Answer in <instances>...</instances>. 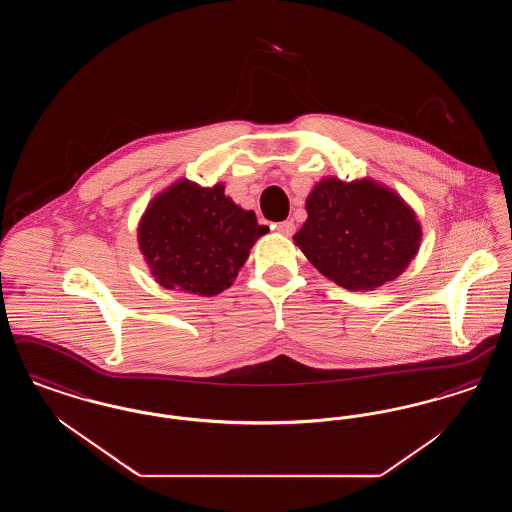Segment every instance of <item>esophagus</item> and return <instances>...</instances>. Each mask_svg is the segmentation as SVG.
<instances>
[{
	"label": "esophagus",
	"mask_w": 512,
	"mask_h": 512,
	"mask_svg": "<svg viewBox=\"0 0 512 512\" xmlns=\"http://www.w3.org/2000/svg\"><path fill=\"white\" fill-rule=\"evenodd\" d=\"M274 228H276L282 236H292L293 232H295V224H293V220H282V222L274 224Z\"/></svg>",
	"instance_id": "obj_1"
}]
</instances>
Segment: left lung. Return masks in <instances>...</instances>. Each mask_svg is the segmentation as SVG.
Returning <instances> with one entry per match:
<instances>
[{
	"label": "left lung",
	"mask_w": 512,
	"mask_h": 512,
	"mask_svg": "<svg viewBox=\"0 0 512 512\" xmlns=\"http://www.w3.org/2000/svg\"><path fill=\"white\" fill-rule=\"evenodd\" d=\"M305 207L309 219L293 240L318 272L345 290H374L395 280L418 251L413 211L370 180H322Z\"/></svg>",
	"instance_id": "1"
}]
</instances>
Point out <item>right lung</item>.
I'll return each mask as SVG.
<instances>
[{"label":"right lung","mask_w":512,"mask_h":512,"mask_svg":"<svg viewBox=\"0 0 512 512\" xmlns=\"http://www.w3.org/2000/svg\"><path fill=\"white\" fill-rule=\"evenodd\" d=\"M267 230L253 211L224 195V186L201 188L180 180L153 199L138 238L163 288L209 297L232 284Z\"/></svg>","instance_id":"right-lung-1"}]
</instances>
